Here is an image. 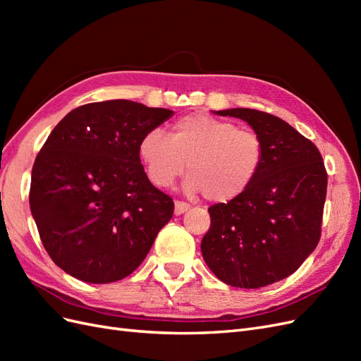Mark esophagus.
Instances as JSON below:
<instances>
[{
  "instance_id": "34e87169",
  "label": "esophagus",
  "mask_w": 361,
  "mask_h": 361,
  "mask_svg": "<svg viewBox=\"0 0 361 361\" xmlns=\"http://www.w3.org/2000/svg\"><path fill=\"white\" fill-rule=\"evenodd\" d=\"M188 209H190V204L188 203L180 202V200L174 202V214H176V215H182L183 212H187Z\"/></svg>"
}]
</instances>
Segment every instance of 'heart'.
<instances>
[{
	"label": "heart",
	"mask_w": 361,
	"mask_h": 361,
	"mask_svg": "<svg viewBox=\"0 0 361 361\" xmlns=\"http://www.w3.org/2000/svg\"><path fill=\"white\" fill-rule=\"evenodd\" d=\"M138 157L155 187H171L188 164V192H202L212 203H231L257 179L265 145L255 130L231 120L192 113L173 123L170 137L158 129L145 134Z\"/></svg>",
	"instance_id": "obj_1"
}]
</instances>
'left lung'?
Returning <instances> with one entry per match:
<instances>
[{"label": "left lung", "instance_id": "8db88e82", "mask_svg": "<svg viewBox=\"0 0 361 361\" xmlns=\"http://www.w3.org/2000/svg\"><path fill=\"white\" fill-rule=\"evenodd\" d=\"M265 145V161L250 190L211 206L202 255L214 274L233 288L257 289L293 274L321 239L326 170L318 150L285 120L231 108Z\"/></svg>", "mask_w": 361, "mask_h": 361}]
</instances>
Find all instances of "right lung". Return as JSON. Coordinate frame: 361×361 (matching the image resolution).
Returning <instances> with one entry per match:
<instances>
[{"label":"right lung","mask_w":361,"mask_h":361,"mask_svg":"<svg viewBox=\"0 0 361 361\" xmlns=\"http://www.w3.org/2000/svg\"><path fill=\"white\" fill-rule=\"evenodd\" d=\"M173 111L114 99L72 110L31 171L30 207L54 264L87 283L128 277L174 203L150 183L138 145Z\"/></svg>","instance_id":"1"}]
</instances>
